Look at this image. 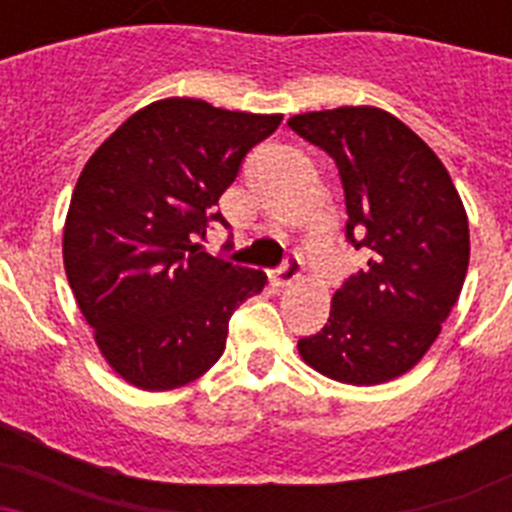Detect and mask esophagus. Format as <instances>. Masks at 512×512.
<instances>
[{"instance_id":"1","label":"esophagus","mask_w":512,"mask_h":512,"mask_svg":"<svg viewBox=\"0 0 512 512\" xmlns=\"http://www.w3.org/2000/svg\"><path fill=\"white\" fill-rule=\"evenodd\" d=\"M300 279V259L297 256H289L287 261H284L282 269L274 274V284H279V287H287V284L297 282Z\"/></svg>"}]
</instances>
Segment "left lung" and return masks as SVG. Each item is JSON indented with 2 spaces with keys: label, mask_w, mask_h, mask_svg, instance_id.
<instances>
[{
  "label": "left lung",
  "mask_w": 512,
  "mask_h": 512,
  "mask_svg": "<svg viewBox=\"0 0 512 512\" xmlns=\"http://www.w3.org/2000/svg\"><path fill=\"white\" fill-rule=\"evenodd\" d=\"M287 125L336 161L348 241L372 251L333 295L325 328L297 351L336 382H392L428 354L459 300L469 266L464 202L431 146L379 107L302 112Z\"/></svg>",
  "instance_id": "8db88e82"
}]
</instances>
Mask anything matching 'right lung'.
<instances>
[{
    "label": "right lung",
    "instance_id": "1",
    "mask_svg": "<svg viewBox=\"0 0 512 512\" xmlns=\"http://www.w3.org/2000/svg\"><path fill=\"white\" fill-rule=\"evenodd\" d=\"M282 115L169 97L140 107L81 169L63 225V266L112 372L146 392L200 379L228 320L266 274L200 251L220 194Z\"/></svg>",
    "mask_w": 512,
    "mask_h": 512
}]
</instances>
